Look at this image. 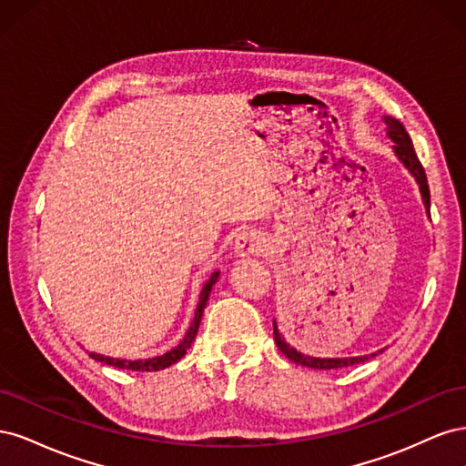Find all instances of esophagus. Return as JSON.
Here are the masks:
<instances>
[{
  "instance_id": "obj_1",
  "label": "esophagus",
  "mask_w": 466,
  "mask_h": 466,
  "mask_svg": "<svg viewBox=\"0 0 466 466\" xmlns=\"http://www.w3.org/2000/svg\"><path fill=\"white\" fill-rule=\"evenodd\" d=\"M266 250L264 237L257 231H243L235 241L237 257H258Z\"/></svg>"
}]
</instances>
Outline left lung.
I'll list each match as a JSON object with an SVG mask.
<instances>
[{
  "instance_id": "left-lung-1",
  "label": "left lung",
  "mask_w": 466,
  "mask_h": 466,
  "mask_svg": "<svg viewBox=\"0 0 466 466\" xmlns=\"http://www.w3.org/2000/svg\"><path fill=\"white\" fill-rule=\"evenodd\" d=\"M387 122V132H389V137L394 142V153L399 155V159L406 165L408 171H410L416 178V182L420 185V192H421V198H424V204H426V209L430 214V187H428V178H426V171L424 167H421L418 155L414 151V146H412V139L410 136H408V132L404 130V126L394 120L390 116L385 118ZM274 340L279 348L281 354H284L286 358H289L291 361L299 363V365H305V368H315V370H340V368H348V365H356V363H361L365 360H370L377 354H371V356H360V358H329V360H320V358H311V356H303L301 351H298L295 348H291L284 338H281L276 322H274Z\"/></svg>"
}]
</instances>
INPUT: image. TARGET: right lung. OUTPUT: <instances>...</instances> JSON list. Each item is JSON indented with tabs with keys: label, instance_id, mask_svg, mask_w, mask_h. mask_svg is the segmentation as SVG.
<instances>
[{
	"label": "right lung",
	"instance_id": "add662e5",
	"mask_svg": "<svg viewBox=\"0 0 466 466\" xmlns=\"http://www.w3.org/2000/svg\"><path fill=\"white\" fill-rule=\"evenodd\" d=\"M219 278V272H214L209 276V279L206 281V286L200 293V303H198V309H196V315H194V320L190 324V329L187 332V336L182 338V342L173 348L171 351H167V354L159 356V358H151V360H137V361H130V360H116V358H105L101 354H93L91 351V358L96 360V361H103L106 365H112V368H118V370H130V371H159V370H165L168 368V365L177 363L182 356L187 354V350L190 348L192 340L196 338V332H198V327H200V320H202V313H204V307L208 303V298H209V291L211 288H214V284Z\"/></svg>",
	"mask_w": 466,
	"mask_h": 466
}]
</instances>
